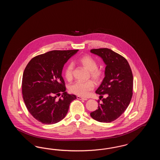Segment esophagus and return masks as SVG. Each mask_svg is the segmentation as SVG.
<instances>
[{"label": "esophagus", "instance_id": "esophagus-1", "mask_svg": "<svg viewBox=\"0 0 160 160\" xmlns=\"http://www.w3.org/2000/svg\"><path fill=\"white\" fill-rule=\"evenodd\" d=\"M77 98L78 99H83V100H85V101L88 100L87 98H83V97H80V96H77Z\"/></svg>", "mask_w": 160, "mask_h": 160}]
</instances>
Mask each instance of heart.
Returning <instances> with one entry per match:
<instances>
[{
    "label": "heart",
    "mask_w": 160,
    "mask_h": 160,
    "mask_svg": "<svg viewBox=\"0 0 160 160\" xmlns=\"http://www.w3.org/2000/svg\"><path fill=\"white\" fill-rule=\"evenodd\" d=\"M78 63L83 66L84 68L90 71V76L97 83H99L104 77V71L98 68V63L91 56L84 55L80 58ZM64 76L68 81H71L73 77V66L69 64L64 71ZM94 83L89 80L85 82H76L69 86V89L71 93L80 97H87L90 92L94 88Z\"/></svg>",
    "instance_id": "obj_1"
}]
</instances>
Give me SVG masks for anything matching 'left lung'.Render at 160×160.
Instances as JSON below:
<instances>
[{
    "mask_svg": "<svg viewBox=\"0 0 160 160\" xmlns=\"http://www.w3.org/2000/svg\"><path fill=\"white\" fill-rule=\"evenodd\" d=\"M91 52L99 56L106 65L105 77L95 92L102 98L104 94L108 97L102 99L101 104L98 100V109L90 114L98 122H112L123 113L132 98V71L127 59L110 49H92Z\"/></svg>",
    "mask_w": 160,
    "mask_h": 160,
    "instance_id": "8db88e82",
    "label": "left lung"
}]
</instances>
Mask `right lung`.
I'll list each match as a JSON object with an SVG mask.
<instances>
[{
	"instance_id": "right-lung-1",
	"label": "right lung",
	"mask_w": 160,
	"mask_h": 160,
	"mask_svg": "<svg viewBox=\"0 0 160 160\" xmlns=\"http://www.w3.org/2000/svg\"><path fill=\"white\" fill-rule=\"evenodd\" d=\"M78 50H53L31 59L24 69L22 94L32 116L44 124H53L67 114L75 95L66 91L62 71L65 63ZM61 95L58 100L57 96Z\"/></svg>"
}]
</instances>
